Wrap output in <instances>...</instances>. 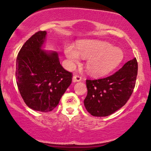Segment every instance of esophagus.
Returning a JSON list of instances; mask_svg holds the SVG:
<instances>
[{"instance_id":"esophagus-1","label":"esophagus","mask_w":151,"mask_h":151,"mask_svg":"<svg viewBox=\"0 0 151 151\" xmlns=\"http://www.w3.org/2000/svg\"><path fill=\"white\" fill-rule=\"evenodd\" d=\"M81 80V77H79V76L74 75L73 76V77H72V81H73L74 82H79V81H80Z\"/></svg>"}]
</instances>
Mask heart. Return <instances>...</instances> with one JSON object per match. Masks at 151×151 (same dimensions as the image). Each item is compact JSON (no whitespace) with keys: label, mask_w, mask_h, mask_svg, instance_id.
<instances>
[{"label":"heart","mask_w":151,"mask_h":151,"mask_svg":"<svg viewBox=\"0 0 151 151\" xmlns=\"http://www.w3.org/2000/svg\"><path fill=\"white\" fill-rule=\"evenodd\" d=\"M77 50L72 45L65 47V55L69 65L73 67L80 61V57L87 59L86 69L93 77L107 75L119 67L124 60L122 50L110 43L100 40H81L77 43Z\"/></svg>","instance_id":"heart-1"}]
</instances>
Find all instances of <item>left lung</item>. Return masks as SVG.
Instances as JSON below:
<instances>
[{"instance_id":"1","label":"left lung","mask_w":151,"mask_h":151,"mask_svg":"<svg viewBox=\"0 0 151 151\" xmlns=\"http://www.w3.org/2000/svg\"><path fill=\"white\" fill-rule=\"evenodd\" d=\"M137 72L138 63L133 58L111 76L87 79V95L84 101L87 111L93 116H107L124 106L133 93Z\"/></svg>"}]
</instances>
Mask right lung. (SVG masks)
I'll use <instances>...</instances> for the list:
<instances>
[{"instance_id": "1", "label": "right lung", "mask_w": 151, "mask_h": 151, "mask_svg": "<svg viewBox=\"0 0 151 151\" xmlns=\"http://www.w3.org/2000/svg\"><path fill=\"white\" fill-rule=\"evenodd\" d=\"M46 31H39L23 45L16 60V82L31 109L49 112L72 83V74L60 65L58 53L46 51Z\"/></svg>"}]
</instances>
